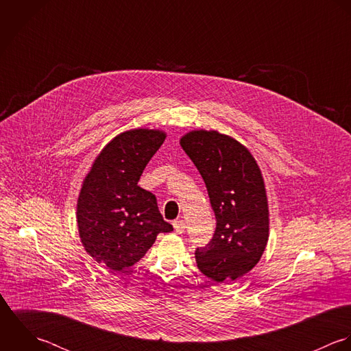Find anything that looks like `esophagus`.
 Returning <instances> with one entry per match:
<instances>
[{
  "label": "esophagus",
  "instance_id": "esophagus-1",
  "mask_svg": "<svg viewBox=\"0 0 351 351\" xmlns=\"http://www.w3.org/2000/svg\"><path fill=\"white\" fill-rule=\"evenodd\" d=\"M173 228H175V232L176 233H183L184 232V229H186V223H184V221L183 219H176V221H173Z\"/></svg>",
  "mask_w": 351,
  "mask_h": 351
}]
</instances>
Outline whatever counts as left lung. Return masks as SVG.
Listing matches in <instances>:
<instances>
[{
  "label": "left lung",
  "instance_id": "obj_1",
  "mask_svg": "<svg viewBox=\"0 0 351 351\" xmlns=\"http://www.w3.org/2000/svg\"><path fill=\"white\" fill-rule=\"evenodd\" d=\"M180 145L198 168L215 215V230L195 250L198 269L215 282L236 280L259 262L269 240V209L261 169L237 141L191 132Z\"/></svg>",
  "mask_w": 351,
  "mask_h": 351
}]
</instances>
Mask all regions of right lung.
<instances>
[{
	"label": "right lung",
	"instance_id": "obj_1",
	"mask_svg": "<svg viewBox=\"0 0 351 351\" xmlns=\"http://www.w3.org/2000/svg\"><path fill=\"white\" fill-rule=\"evenodd\" d=\"M165 134L137 129L119 134L95 160L84 180L77 223L86 252L115 271L134 266L158 233L173 230L156 195L138 186L141 175Z\"/></svg>",
	"mask_w": 351,
	"mask_h": 351
}]
</instances>
